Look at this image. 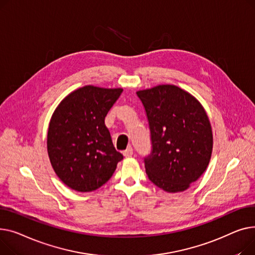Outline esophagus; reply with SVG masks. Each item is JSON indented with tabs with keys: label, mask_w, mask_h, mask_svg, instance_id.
Segmentation results:
<instances>
[{
	"label": "esophagus",
	"mask_w": 255,
	"mask_h": 255,
	"mask_svg": "<svg viewBox=\"0 0 255 255\" xmlns=\"http://www.w3.org/2000/svg\"><path fill=\"white\" fill-rule=\"evenodd\" d=\"M132 153H133V151H132V148L129 146L128 149H126V150L123 152V154L126 156V157H129V156H131L132 155Z\"/></svg>",
	"instance_id": "esophagus-1"
}]
</instances>
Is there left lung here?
<instances>
[{
  "mask_svg": "<svg viewBox=\"0 0 255 255\" xmlns=\"http://www.w3.org/2000/svg\"><path fill=\"white\" fill-rule=\"evenodd\" d=\"M150 130L151 152L144 157L146 174L168 192L183 191L206 171L213 136L202 105L175 85L137 93Z\"/></svg>",
  "mask_w": 255,
  "mask_h": 255,
  "instance_id": "8db88e82",
  "label": "left lung"
}]
</instances>
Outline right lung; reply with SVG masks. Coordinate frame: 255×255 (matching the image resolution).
<instances>
[{"instance_id": "add662e5", "label": "right lung", "mask_w": 255, "mask_h": 255, "mask_svg": "<svg viewBox=\"0 0 255 255\" xmlns=\"http://www.w3.org/2000/svg\"><path fill=\"white\" fill-rule=\"evenodd\" d=\"M122 88L81 87L65 98L49 124L51 166L70 188L87 192L106 183L124 156L115 150L105 117Z\"/></svg>"}]
</instances>
